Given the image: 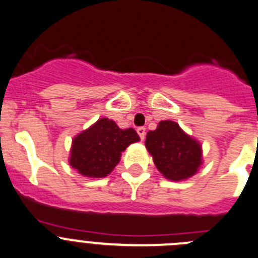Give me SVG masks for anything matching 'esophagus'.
Listing matches in <instances>:
<instances>
[{"instance_id":"obj_1","label":"esophagus","mask_w":258,"mask_h":258,"mask_svg":"<svg viewBox=\"0 0 258 258\" xmlns=\"http://www.w3.org/2000/svg\"><path fill=\"white\" fill-rule=\"evenodd\" d=\"M137 134H139V136L141 137V140H144L145 139V134H146V128H145V127H137Z\"/></svg>"}]
</instances>
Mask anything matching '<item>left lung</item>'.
Returning <instances> with one entry per match:
<instances>
[{
    "instance_id": "left-lung-1",
    "label": "left lung",
    "mask_w": 258,
    "mask_h": 258,
    "mask_svg": "<svg viewBox=\"0 0 258 258\" xmlns=\"http://www.w3.org/2000/svg\"><path fill=\"white\" fill-rule=\"evenodd\" d=\"M145 145L157 170L166 179H187L202 165L201 145L187 136L176 122H160L155 131L147 132Z\"/></svg>"
}]
</instances>
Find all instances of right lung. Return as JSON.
Instances as JSON below:
<instances>
[{
	"instance_id": "1",
	"label": "right lung",
	"mask_w": 258,
	"mask_h": 258,
	"mask_svg": "<svg viewBox=\"0 0 258 258\" xmlns=\"http://www.w3.org/2000/svg\"><path fill=\"white\" fill-rule=\"evenodd\" d=\"M139 140L134 128L121 130L114 121L101 118L73 140L69 162L84 176L104 177L119 162L121 152Z\"/></svg>"
}]
</instances>
